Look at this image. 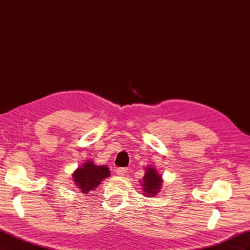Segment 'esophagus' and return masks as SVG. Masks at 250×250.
<instances>
[{"instance_id": "esophagus-1", "label": "esophagus", "mask_w": 250, "mask_h": 250, "mask_svg": "<svg viewBox=\"0 0 250 250\" xmlns=\"http://www.w3.org/2000/svg\"><path fill=\"white\" fill-rule=\"evenodd\" d=\"M127 172V169L126 168H118L117 170H116V173L118 174V175H125V173Z\"/></svg>"}]
</instances>
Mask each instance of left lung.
Returning a JSON list of instances; mask_svg holds the SVG:
<instances>
[{"label":"left lung","mask_w":250,"mask_h":250,"mask_svg":"<svg viewBox=\"0 0 250 250\" xmlns=\"http://www.w3.org/2000/svg\"><path fill=\"white\" fill-rule=\"evenodd\" d=\"M141 184L143 186V194L146 197H154L157 193L161 192L163 178L156 169L151 166V167L146 168L145 175H144Z\"/></svg>","instance_id":"left-lung-1"}]
</instances>
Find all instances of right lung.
Segmentation results:
<instances>
[{"label": "right lung", "instance_id": "add662e5", "mask_svg": "<svg viewBox=\"0 0 250 250\" xmlns=\"http://www.w3.org/2000/svg\"><path fill=\"white\" fill-rule=\"evenodd\" d=\"M74 184L82 194H89L99 186L102 181L110 176L106 166H97L93 161H87L73 174Z\"/></svg>", "mask_w": 250, "mask_h": 250}]
</instances>
